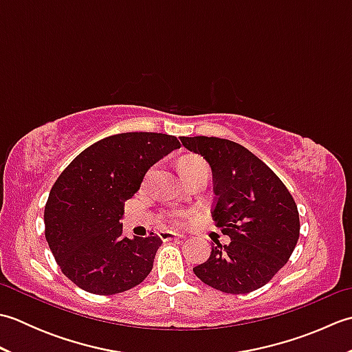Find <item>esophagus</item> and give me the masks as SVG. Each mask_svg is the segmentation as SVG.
<instances>
[{
  "label": "esophagus",
  "mask_w": 352,
  "mask_h": 352,
  "mask_svg": "<svg viewBox=\"0 0 352 352\" xmlns=\"http://www.w3.org/2000/svg\"><path fill=\"white\" fill-rule=\"evenodd\" d=\"M160 239L163 242H169V241H177L178 239V234L172 233V231H160Z\"/></svg>",
  "instance_id": "esophagus-1"
}]
</instances>
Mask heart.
Wrapping results in <instances>:
<instances>
[{"label": "heart", "instance_id": "heart-1", "mask_svg": "<svg viewBox=\"0 0 352 352\" xmlns=\"http://www.w3.org/2000/svg\"><path fill=\"white\" fill-rule=\"evenodd\" d=\"M206 166H207V164L203 159H199V157H197V155H190V157H184V159L182 160L180 172H182V175L184 178V177L190 175L192 172H195L197 169L206 168ZM180 219H182V214H174V221L178 222Z\"/></svg>", "mask_w": 352, "mask_h": 352}]
</instances>
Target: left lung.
<instances>
[{
	"instance_id": "left-lung-1",
	"label": "left lung",
	"mask_w": 352,
	"mask_h": 352,
	"mask_svg": "<svg viewBox=\"0 0 352 352\" xmlns=\"http://www.w3.org/2000/svg\"><path fill=\"white\" fill-rule=\"evenodd\" d=\"M212 168L216 226L230 237L193 267L216 290L241 295L260 289L287 263L300 237V214L274 170L245 146L219 138H180Z\"/></svg>"
}]
</instances>
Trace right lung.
I'll return each mask as SVG.
<instances>
[{
    "instance_id": "obj_1",
    "label": "right lung",
    "mask_w": 352,
    "mask_h": 352,
    "mask_svg": "<svg viewBox=\"0 0 352 352\" xmlns=\"http://www.w3.org/2000/svg\"><path fill=\"white\" fill-rule=\"evenodd\" d=\"M180 146L163 133L113 134L80 153L57 178L45 206V237L80 289L121 294L151 272L162 239L125 237L119 219L148 169Z\"/></svg>"
}]
</instances>
